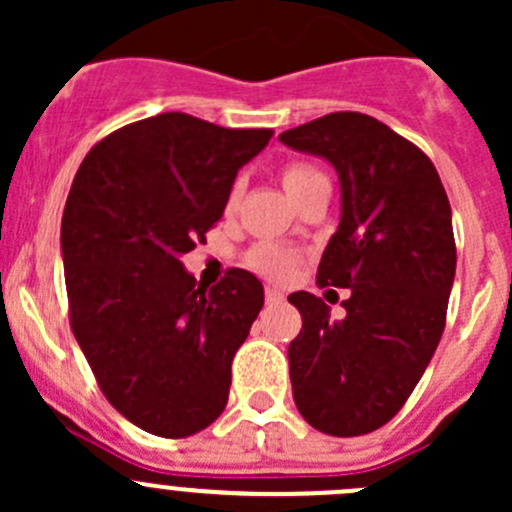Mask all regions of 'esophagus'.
Returning <instances> with one entry per match:
<instances>
[{"mask_svg": "<svg viewBox=\"0 0 512 512\" xmlns=\"http://www.w3.org/2000/svg\"><path fill=\"white\" fill-rule=\"evenodd\" d=\"M265 299H267V304H280L282 299H285V294H282V289H277V287H267Z\"/></svg>", "mask_w": 512, "mask_h": 512, "instance_id": "34e87169", "label": "esophagus"}]
</instances>
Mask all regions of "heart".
<instances>
[{"instance_id": "1", "label": "heart", "mask_w": 512, "mask_h": 512, "mask_svg": "<svg viewBox=\"0 0 512 512\" xmlns=\"http://www.w3.org/2000/svg\"><path fill=\"white\" fill-rule=\"evenodd\" d=\"M324 183H327V178H324L322 170H317L309 163H289L282 170V185H285V190L294 203H299L304 195H309L314 188H319ZM237 198H240V185L232 188L227 208H235ZM294 262H297V255L292 250H287V247L275 245V242H260V245H255L247 252V265L255 272H260V275L272 277V280H285L289 272H292Z\"/></svg>"}]
</instances>
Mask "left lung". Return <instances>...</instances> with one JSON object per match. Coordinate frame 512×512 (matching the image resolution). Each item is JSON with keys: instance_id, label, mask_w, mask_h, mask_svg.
Listing matches in <instances>:
<instances>
[{"instance_id": "8db88e82", "label": "left lung", "mask_w": 512, "mask_h": 512, "mask_svg": "<svg viewBox=\"0 0 512 512\" xmlns=\"http://www.w3.org/2000/svg\"><path fill=\"white\" fill-rule=\"evenodd\" d=\"M280 141L337 170L342 213L317 282L352 289L344 319L314 294H289L302 314L287 349L294 404L317 431L364 436L399 414L441 342L456 277L451 205L426 153L364 113H329Z\"/></svg>"}]
</instances>
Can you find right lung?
<instances>
[{
	"label": "right lung",
	"instance_id": "1",
	"mask_svg": "<svg viewBox=\"0 0 512 512\" xmlns=\"http://www.w3.org/2000/svg\"><path fill=\"white\" fill-rule=\"evenodd\" d=\"M270 128L158 113L113 131L76 173L61 218L71 329L113 409L185 438L223 414L232 356L265 304L252 272L205 289L180 257L220 218Z\"/></svg>",
	"mask_w": 512,
	"mask_h": 512
}]
</instances>
